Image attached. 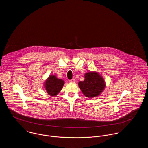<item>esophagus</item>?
Returning <instances> with one entry per match:
<instances>
[{"label":"esophagus","instance_id":"obj_1","mask_svg":"<svg viewBox=\"0 0 148 148\" xmlns=\"http://www.w3.org/2000/svg\"><path fill=\"white\" fill-rule=\"evenodd\" d=\"M69 82L71 83H75V79H73L69 80Z\"/></svg>","mask_w":148,"mask_h":148}]
</instances>
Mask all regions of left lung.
<instances>
[{
  "instance_id": "obj_1",
  "label": "left lung",
  "mask_w": 148,
  "mask_h": 148,
  "mask_svg": "<svg viewBox=\"0 0 148 148\" xmlns=\"http://www.w3.org/2000/svg\"><path fill=\"white\" fill-rule=\"evenodd\" d=\"M84 81L79 82V86L85 97L93 98L98 97L106 87L103 77L96 71H90L85 74Z\"/></svg>"
}]
</instances>
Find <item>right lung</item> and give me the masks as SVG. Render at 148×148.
Listing matches in <instances>:
<instances>
[{
  "label": "right lung",
  "instance_id": "obj_1",
  "mask_svg": "<svg viewBox=\"0 0 148 148\" xmlns=\"http://www.w3.org/2000/svg\"><path fill=\"white\" fill-rule=\"evenodd\" d=\"M64 81L56 77V75H50L44 83V88L47 93L51 96L56 97L62 89Z\"/></svg>",
  "mask_w": 148,
  "mask_h": 148
}]
</instances>
